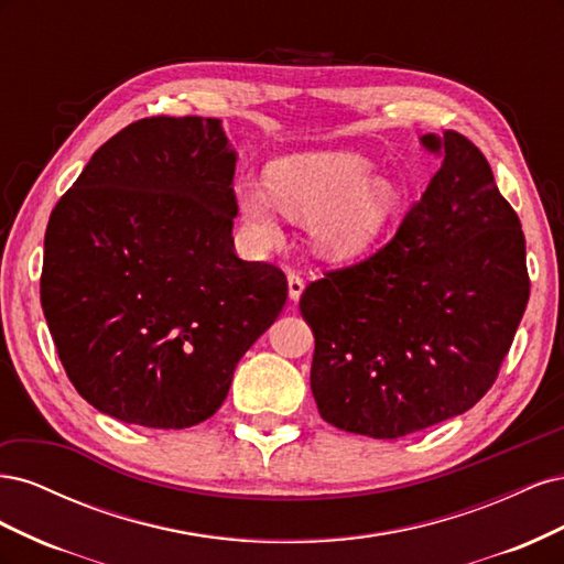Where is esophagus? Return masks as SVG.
I'll return each mask as SVG.
<instances>
[{"label":"esophagus","instance_id":"1","mask_svg":"<svg viewBox=\"0 0 564 564\" xmlns=\"http://www.w3.org/2000/svg\"><path fill=\"white\" fill-rule=\"evenodd\" d=\"M286 282H289V299L292 301H299L301 299V294H303V289H305V280L299 275V272H289L286 275Z\"/></svg>","mask_w":564,"mask_h":564}]
</instances>
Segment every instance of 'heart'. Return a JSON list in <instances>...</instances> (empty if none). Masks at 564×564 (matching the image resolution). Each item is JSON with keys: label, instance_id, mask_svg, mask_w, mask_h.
<instances>
[{"label": "heart", "instance_id": "heart-1", "mask_svg": "<svg viewBox=\"0 0 564 564\" xmlns=\"http://www.w3.org/2000/svg\"><path fill=\"white\" fill-rule=\"evenodd\" d=\"M371 162L357 152H303L270 166L272 193L294 216H315V247L346 259L365 251L388 228L398 212L400 195L392 183L371 176ZM247 228L259 240L278 235L275 202L263 185L242 181L237 185Z\"/></svg>", "mask_w": 564, "mask_h": 564}]
</instances>
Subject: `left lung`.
I'll list each match as a JSON object with an SVG mask.
<instances>
[{"label":"left lung","instance_id":"obj_1","mask_svg":"<svg viewBox=\"0 0 564 564\" xmlns=\"http://www.w3.org/2000/svg\"><path fill=\"white\" fill-rule=\"evenodd\" d=\"M442 164L398 232L301 296L311 388L340 431L398 440L468 412L499 377L529 301L520 218L464 133L423 135Z\"/></svg>","mask_w":564,"mask_h":564}]
</instances>
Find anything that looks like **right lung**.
<instances>
[{
	"instance_id": "right-lung-1",
	"label": "right lung",
	"mask_w": 564,
	"mask_h": 564,
	"mask_svg": "<svg viewBox=\"0 0 564 564\" xmlns=\"http://www.w3.org/2000/svg\"><path fill=\"white\" fill-rule=\"evenodd\" d=\"M235 160L218 119L145 117L51 212L42 311L98 412L164 431L207 421L282 313L284 272L232 247Z\"/></svg>"
}]
</instances>
